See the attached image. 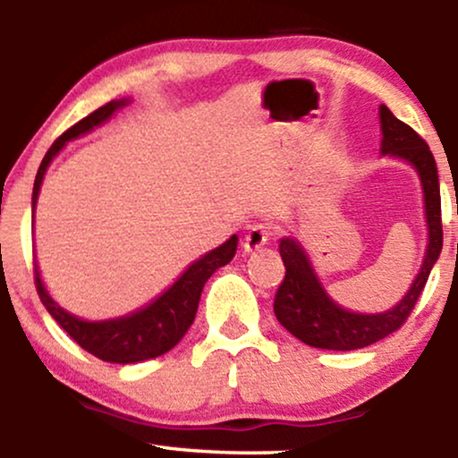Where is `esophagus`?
Listing matches in <instances>:
<instances>
[{
	"label": "esophagus",
	"mask_w": 458,
	"mask_h": 458,
	"mask_svg": "<svg viewBox=\"0 0 458 458\" xmlns=\"http://www.w3.org/2000/svg\"><path fill=\"white\" fill-rule=\"evenodd\" d=\"M271 234H273L271 225H267V224L250 225V230H247L245 241H243V251H245V254H254V251L262 250V247L269 243Z\"/></svg>",
	"instance_id": "obj_1"
}]
</instances>
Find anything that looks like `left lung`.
Returning <instances> with one entry per match:
<instances>
[{
    "instance_id": "left-lung-1",
    "label": "left lung",
    "mask_w": 458,
    "mask_h": 458,
    "mask_svg": "<svg viewBox=\"0 0 458 458\" xmlns=\"http://www.w3.org/2000/svg\"><path fill=\"white\" fill-rule=\"evenodd\" d=\"M381 123V155L401 159L413 167L422 185L424 219H427L428 241L422 265L411 286L401 301L383 312H353L343 308L320 282L310 254L295 236H282L280 256L286 267V276L273 299V312L284 329L291 331L297 340L314 349L355 351L370 346L390 335L407 320L422 295L430 269L437 262L444 245L441 233V199L437 163L433 159L428 144L415 131L398 120L386 105L379 107Z\"/></svg>"
}]
</instances>
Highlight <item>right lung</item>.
Listing matches in <instances>:
<instances>
[{"mask_svg": "<svg viewBox=\"0 0 458 458\" xmlns=\"http://www.w3.org/2000/svg\"><path fill=\"white\" fill-rule=\"evenodd\" d=\"M131 98H120V101H109L97 112L79 120L75 127H71L66 133L54 141L49 150H47L43 163L38 167V174L34 181V193H31V213L36 211V202H38L40 187H43L47 167L51 161L64 150L68 141L81 138V135L90 133L97 127L107 123L112 115L129 105ZM236 245H239V236L233 234L225 243L215 250L207 251L193 260L172 286H167L161 295H157L150 303L141 306L133 312L124 314V317L105 318V320H86L71 314L47 291L43 277H40L38 265H34L36 273V291H38L40 301L47 308V312L55 318V323L71 335L75 343L86 349L88 353L103 361H112V364H135V361H146L152 357H159L167 353L170 349L181 343L182 335L191 327L193 318H196L199 295H202L204 284L213 276L219 267L228 265L234 259Z\"/></svg>", "mask_w": 458, "mask_h": 458, "instance_id": "1", "label": "right lung"}]
</instances>
